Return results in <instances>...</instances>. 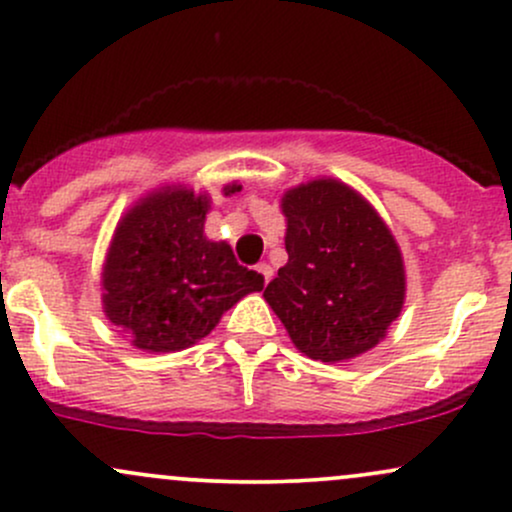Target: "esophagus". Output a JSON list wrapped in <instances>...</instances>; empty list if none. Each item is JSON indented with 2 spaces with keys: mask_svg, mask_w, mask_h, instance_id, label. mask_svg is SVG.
<instances>
[{
  "mask_svg": "<svg viewBox=\"0 0 512 512\" xmlns=\"http://www.w3.org/2000/svg\"><path fill=\"white\" fill-rule=\"evenodd\" d=\"M257 272L262 274V279H264V284H269V281H272V274H274V269L269 267L267 262H260L257 264Z\"/></svg>",
  "mask_w": 512,
  "mask_h": 512,
  "instance_id": "34e87169",
  "label": "esophagus"
}]
</instances>
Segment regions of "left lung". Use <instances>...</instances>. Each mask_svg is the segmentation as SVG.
Segmentation results:
<instances>
[{
  "label": "left lung",
  "mask_w": 512,
  "mask_h": 512,
  "mask_svg": "<svg viewBox=\"0 0 512 512\" xmlns=\"http://www.w3.org/2000/svg\"><path fill=\"white\" fill-rule=\"evenodd\" d=\"M289 262L264 298L296 349L339 363L366 354L404 305V262L378 211L344 182L320 178L281 197Z\"/></svg>",
  "instance_id": "8db88e82"
}]
</instances>
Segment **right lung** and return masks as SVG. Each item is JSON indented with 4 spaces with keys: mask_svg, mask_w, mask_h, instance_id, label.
I'll return each mask as SVG.
<instances>
[{
    "mask_svg": "<svg viewBox=\"0 0 512 512\" xmlns=\"http://www.w3.org/2000/svg\"><path fill=\"white\" fill-rule=\"evenodd\" d=\"M233 192L240 185L223 187ZM207 211V195L163 187L117 223L103 264V310L137 349H187L240 298L262 291V274L238 264L228 243L204 236Z\"/></svg>",
    "mask_w": 512,
    "mask_h": 512,
    "instance_id": "obj_1",
    "label": "right lung"
}]
</instances>
